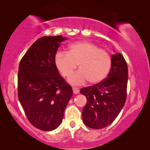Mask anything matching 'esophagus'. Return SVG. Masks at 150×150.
<instances>
[{
    "instance_id": "obj_1",
    "label": "esophagus",
    "mask_w": 150,
    "mask_h": 150,
    "mask_svg": "<svg viewBox=\"0 0 150 150\" xmlns=\"http://www.w3.org/2000/svg\"><path fill=\"white\" fill-rule=\"evenodd\" d=\"M72 89H73V93L74 94H77V93H79V89H77V88L73 87Z\"/></svg>"
}]
</instances>
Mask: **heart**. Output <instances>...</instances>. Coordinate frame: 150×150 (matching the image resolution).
<instances>
[{
	"instance_id": "obj_1",
	"label": "heart",
	"mask_w": 150,
	"mask_h": 150,
	"mask_svg": "<svg viewBox=\"0 0 150 150\" xmlns=\"http://www.w3.org/2000/svg\"><path fill=\"white\" fill-rule=\"evenodd\" d=\"M55 64L64 77L69 76L79 65L81 69L69 79L73 85H82L88 80L95 84L107 77L111 69L112 59L109 53L96 44L79 42L69 45L68 52H57Z\"/></svg>"
}]
</instances>
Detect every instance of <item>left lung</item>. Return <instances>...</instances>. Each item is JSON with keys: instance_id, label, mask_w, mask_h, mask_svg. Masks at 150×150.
Returning <instances> with one entry per match:
<instances>
[{"instance_id": "obj_1", "label": "left lung", "mask_w": 150, "mask_h": 150, "mask_svg": "<svg viewBox=\"0 0 150 150\" xmlns=\"http://www.w3.org/2000/svg\"><path fill=\"white\" fill-rule=\"evenodd\" d=\"M111 59V69L107 77L80 91L87 101L83 110V122L91 128L101 129L111 124L126 102L128 77L127 63L118 52L112 54Z\"/></svg>"}]
</instances>
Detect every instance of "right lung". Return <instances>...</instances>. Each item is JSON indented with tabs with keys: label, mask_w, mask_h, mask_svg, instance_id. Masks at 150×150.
<instances>
[{
	"label": "right lung",
	"mask_w": 150,
	"mask_h": 150,
	"mask_svg": "<svg viewBox=\"0 0 150 150\" xmlns=\"http://www.w3.org/2000/svg\"><path fill=\"white\" fill-rule=\"evenodd\" d=\"M61 36L38 39L20 60L18 96L26 117L44 131L56 129L72 96L71 87L59 75L55 56Z\"/></svg>",
	"instance_id": "right-lung-1"
}]
</instances>
